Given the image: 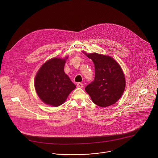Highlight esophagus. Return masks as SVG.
Instances as JSON below:
<instances>
[{"instance_id":"1","label":"esophagus","mask_w":158,"mask_h":158,"mask_svg":"<svg viewBox=\"0 0 158 158\" xmlns=\"http://www.w3.org/2000/svg\"><path fill=\"white\" fill-rule=\"evenodd\" d=\"M77 87L78 88H83V84L81 83H77Z\"/></svg>"}]
</instances>
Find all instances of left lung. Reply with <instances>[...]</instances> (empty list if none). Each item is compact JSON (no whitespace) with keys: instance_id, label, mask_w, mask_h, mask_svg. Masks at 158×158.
Wrapping results in <instances>:
<instances>
[{"instance_id":"obj_1","label":"left lung","mask_w":158,"mask_h":158,"mask_svg":"<svg viewBox=\"0 0 158 158\" xmlns=\"http://www.w3.org/2000/svg\"><path fill=\"white\" fill-rule=\"evenodd\" d=\"M85 55L95 66V78L85 90L92 101L100 107L114 104L125 88V78L120 66L112 57L93 53Z\"/></svg>"}]
</instances>
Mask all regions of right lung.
<instances>
[{"label":"right lung","instance_id":"add662e5","mask_svg":"<svg viewBox=\"0 0 158 158\" xmlns=\"http://www.w3.org/2000/svg\"><path fill=\"white\" fill-rule=\"evenodd\" d=\"M68 57L53 58L40 68L35 78V88L40 99L47 105H62L76 86L64 71Z\"/></svg>","mask_w":158,"mask_h":158}]
</instances>
